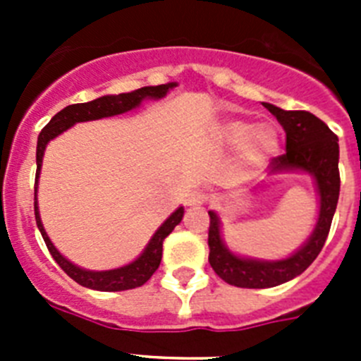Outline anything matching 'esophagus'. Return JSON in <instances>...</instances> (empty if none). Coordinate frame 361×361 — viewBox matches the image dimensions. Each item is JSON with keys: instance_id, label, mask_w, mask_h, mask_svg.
Returning <instances> with one entry per match:
<instances>
[{"instance_id": "obj_1", "label": "esophagus", "mask_w": 361, "mask_h": 361, "mask_svg": "<svg viewBox=\"0 0 361 361\" xmlns=\"http://www.w3.org/2000/svg\"><path fill=\"white\" fill-rule=\"evenodd\" d=\"M208 193H204V191L200 190H195V191H191L190 195H188L186 199V204L190 206V208H199V206H202V204L208 202Z\"/></svg>"}]
</instances>
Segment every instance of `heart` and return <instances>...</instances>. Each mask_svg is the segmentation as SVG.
<instances>
[{"mask_svg":"<svg viewBox=\"0 0 361 361\" xmlns=\"http://www.w3.org/2000/svg\"><path fill=\"white\" fill-rule=\"evenodd\" d=\"M220 137L228 145H242L240 164L253 168L279 152V133L271 124L251 126L245 121H228L220 126Z\"/></svg>","mask_w":361,"mask_h":361,"instance_id":"b5f03b06","label":"heart"}]
</instances>
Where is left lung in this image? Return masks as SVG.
Instances as JSON below:
<instances>
[{
	"label": "left lung",
	"mask_w": 361,
	"mask_h": 361,
	"mask_svg": "<svg viewBox=\"0 0 361 361\" xmlns=\"http://www.w3.org/2000/svg\"><path fill=\"white\" fill-rule=\"evenodd\" d=\"M264 106L276 117L286 130V153L269 162L271 173L302 170L312 175L320 195V213L314 231L302 247L283 260H255L231 253L220 235V220L215 212L209 213V264L224 282L247 289L275 288L302 275L318 257L329 235L331 222L336 212L340 195L338 171V137L317 116L304 110H282L275 104Z\"/></svg>",
	"instance_id": "left-lung-1"
}]
</instances>
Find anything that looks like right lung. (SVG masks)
I'll return each mask as SVG.
<instances>
[{"instance_id": "right-lung-1", "label": "right lung", "mask_w": 361, "mask_h": 361, "mask_svg": "<svg viewBox=\"0 0 361 361\" xmlns=\"http://www.w3.org/2000/svg\"><path fill=\"white\" fill-rule=\"evenodd\" d=\"M177 86V82H168V85H159V86H145V88H139V90L128 92V94H119V95H103V97L94 99L90 103H79V104H70V106L63 108L61 111H57L56 116L50 119V123L41 130L39 137H37V152H36V188L34 191L37 193V178H39L41 164H43V155L44 148L52 141L54 137H57L59 133H63L65 130H68L70 126H73L75 123H85V121H95L103 119V117H111L119 116L124 111H130L133 108H137L139 104L145 101V99H161L164 97L168 92ZM34 193V213H36V224L41 231V237H43L44 244L49 247L52 258L59 264L63 271L72 280L82 286V288L95 289V291H126V289H135L141 288L142 283L148 282L152 279V275L157 271L159 264H161L162 258V242L164 238L173 231L175 226L183 220L184 208L180 206L178 209H175L168 219L164 220V224L155 231L152 238H149L148 245L145 247V251L141 253V257L135 258L132 264L123 267H117V269L110 271H88L82 269V267L75 266L70 260H66L59 251L56 250V245L50 242L49 235L44 231L43 222H41L39 216V208H37V195Z\"/></svg>"}]
</instances>
